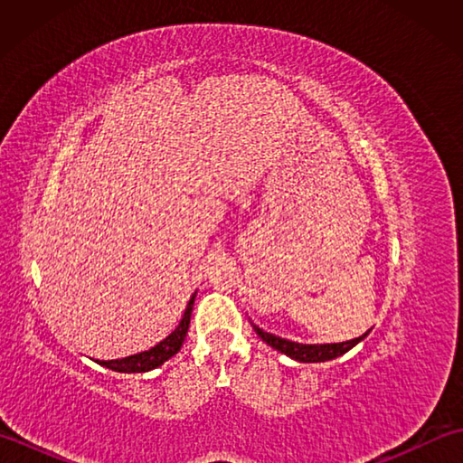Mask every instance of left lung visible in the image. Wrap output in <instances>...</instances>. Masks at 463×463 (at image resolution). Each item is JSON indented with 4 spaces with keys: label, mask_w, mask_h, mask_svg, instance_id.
Instances as JSON below:
<instances>
[{
    "label": "left lung",
    "mask_w": 463,
    "mask_h": 463,
    "mask_svg": "<svg viewBox=\"0 0 463 463\" xmlns=\"http://www.w3.org/2000/svg\"><path fill=\"white\" fill-rule=\"evenodd\" d=\"M254 332L259 334V336L272 346L274 350H279L282 354H287L292 360H298V362H326V360H334L342 356V354H346L350 348L356 346L360 340H364L368 336L366 334H362V336L348 340V342H338V344H298V342H290L287 338H280V336H274L270 332H264L262 328L254 326Z\"/></svg>",
    "instance_id": "1"
}]
</instances>
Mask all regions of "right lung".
Segmentation results:
<instances>
[{
  "label": "right lung",
  "instance_id": "add662e5",
  "mask_svg": "<svg viewBox=\"0 0 463 463\" xmlns=\"http://www.w3.org/2000/svg\"><path fill=\"white\" fill-rule=\"evenodd\" d=\"M194 297H196V292L191 297L189 304H186V308H184V314H183V318L179 322V326H176L169 334V336H166L165 340H161L151 350L133 354V356H127V358H121V360H95V362L101 364V366H105V368L113 370V372H125V373L149 372V370H155L156 366H161L163 362H166L171 356H175V354L179 352L181 346H183V342L186 338V332H189Z\"/></svg>",
  "mask_w": 463,
  "mask_h": 463
}]
</instances>
